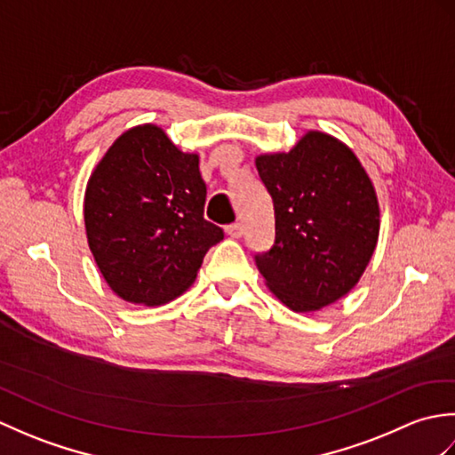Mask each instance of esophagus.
<instances>
[{"mask_svg": "<svg viewBox=\"0 0 455 455\" xmlns=\"http://www.w3.org/2000/svg\"><path fill=\"white\" fill-rule=\"evenodd\" d=\"M227 235L233 236V238H240L244 235V227L240 225V222H233V225L227 227Z\"/></svg>", "mask_w": 455, "mask_h": 455, "instance_id": "1", "label": "esophagus"}]
</instances>
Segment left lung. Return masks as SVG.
Wrapping results in <instances>:
<instances>
[{
	"mask_svg": "<svg viewBox=\"0 0 455 455\" xmlns=\"http://www.w3.org/2000/svg\"><path fill=\"white\" fill-rule=\"evenodd\" d=\"M256 170L274 201L275 240L256 266L295 313L318 311L360 282L379 236V203L355 154L308 131L289 152L262 154Z\"/></svg>",
	"mask_w": 455,
	"mask_h": 455,
	"instance_id": "obj_1",
	"label": "left lung"
}]
</instances>
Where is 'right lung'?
Segmentation results:
<instances>
[{"label":"right lung","instance_id":"obj_1","mask_svg":"<svg viewBox=\"0 0 455 455\" xmlns=\"http://www.w3.org/2000/svg\"><path fill=\"white\" fill-rule=\"evenodd\" d=\"M207 186L197 154L156 124L111 144L85 188L88 244L105 282L129 303L156 307L196 282L222 228L203 217Z\"/></svg>","mask_w":455,"mask_h":455}]
</instances>
